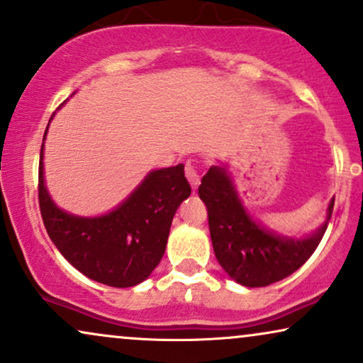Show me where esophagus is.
Returning <instances> with one entry per match:
<instances>
[{"instance_id":"1","label":"esophagus","mask_w":363,"mask_h":363,"mask_svg":"<svg viewBox=\"0 0 363 363\" xmlns=\"http://www.w3.org/2000/svg\"><path fill=\"white\" fill-rule=\"evenodd\" d=\"M185 177L186 180L190 182L191 189L196 190V186L200 185V174H199V169H196V167L191 161H189V163L185 164Z\"/></svg>"}]
</instances>
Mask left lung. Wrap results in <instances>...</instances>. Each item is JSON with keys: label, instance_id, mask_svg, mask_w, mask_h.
I'll return each instance as SVG.
<instances>
[{"label": "left lung", "instance_id": "left-lung-1", "mask_svg": "<svg viewBox=\"0 0 363 363\" xmlns=\"http://www.w3.org/2000/svg\"><path fill=\"white\" fill-rule=\"evenodd\" d=\"M199 195L208 210L213 252L222 269L235 283L262 288L284 279L305 264L332 218L335 196L325 222L313 234L286 237L259 223L244 207L227 164H213L202 178Z\"/></svg>", "mask_w": 363, "mask_h": 363}]
</instances>
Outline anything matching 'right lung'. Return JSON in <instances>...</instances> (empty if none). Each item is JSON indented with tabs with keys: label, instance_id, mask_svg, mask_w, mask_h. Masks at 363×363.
I'll use <instances>...</instances> for the list:
<instances>
[{
	"label": "right lung",
	"instance_id": "obj_1",
	"mask_svg": "<svg viewBox=\"0 0 363 363\" xmlns=\"http://www.w3.org/2000/svg\"><path fill=\"white\" fill-rule=\"evenodd\" d=\"M47 131L40 150L38 200L52 242L89 279L113 288H131L143 283L163 257L174 213L191 194L183 164L150 172L111 212L79 217L57 207L45 185Z\"/></svg>",
	"mask_w": 363,
	"mask_h": 363
}]
</instances>
